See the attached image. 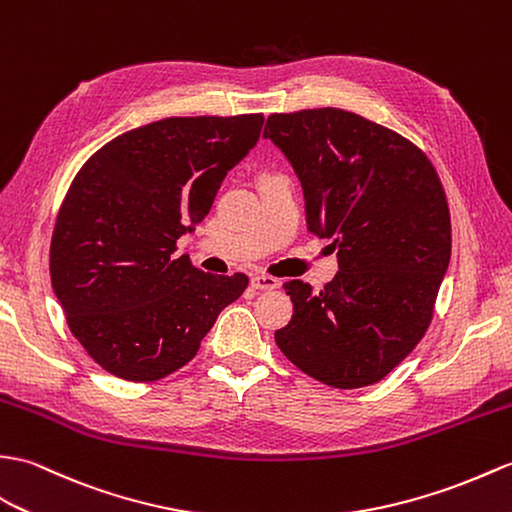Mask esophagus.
<instances>
[{"label":"esophagus","mask_w":512,"mask_h":512,"mask_svg":"<svg viewBox=\"0 0 512 512\" xmlns=\"http://www.w3.org/2000/svg\"><path fill=\"white\" fill-rule=\"evenodd\" d=\"M251 283H253V288H257V290H275V288H279V279L270 277V275H255L251 279Z\"/></svg>","instance_id":"obj_1"}]
</instances>
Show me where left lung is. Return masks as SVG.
<instances>
[{
  "mask_svg": "<svg viewBox=\"0 0 512 512\" xmlns=\"http://www.w3.org/2000/svg\"><path fill=\"white\" fill-rule=\"evenodd\" d=\"M264 137L292 163L307 229L334 242L340 264L320 292L283 283L294 314L277 347L331 388L377 384L432 323L451 255L441 178L410 139L334 106L272 113Z\"/></svg>",
  "mask_w": 512,
  "mask_h": 512,
  "instance_id": "1",
  "label": "left lung"
}]
</instances>
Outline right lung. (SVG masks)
<instances>
[{
	"mask_svg": "<svg viewBox=\"0 0 512 512\" xmlns=\"http://www.w3.org/2000/svg\"><path fill=\"white\" fill-rule=\"evenodd\" d=\"M264 115L165 117L111 139L58 209L50 275L69 331L106 373L157 382L194 358L248 277L202 272L176 240L205 220Z\"/></svg>",
	"mask_w": 512,
	"mask_h": 512,
	"instance_id": "obj_1",
	"label": "right lung"
}]
</instances>
